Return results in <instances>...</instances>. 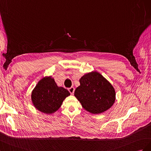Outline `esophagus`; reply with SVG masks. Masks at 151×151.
I'll use <instances>...</instances> for the list:
<instances>
[{"label": "esophagus", "mask_w": 151, "mask_h": 151, "mask_svg": "<svg viewBox=\"0 0 151 151\" xmlns=\"http://www.w3.org/2000/svg\"><path fill=\"white\" fill-rule=\"evenodd\" d=\"M68 90H69V92H70L71 94H73L75 92V88L74 87H71V88L68 89Z\"/></svg>", "instance_id": "esophagus-1"}]
</instances>
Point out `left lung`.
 <instances>
[{
    "label": "left lung",
    "instance_id": "1",
    "mask_svg": "<svg viewBox=\"0 0 151 151\" xmlns=\"http://www.w3.org/2000/svg\"><path fill=\"white\" fill-rule=\"evenodd\" d=\"M79 81L80 85L76 88L74 95L90 113H102L114 104L115 89L100 73L89 72L81 76Z\"/></svg>",
    "mask_w": 151,
    "mask_h": 151
}]
</instances>
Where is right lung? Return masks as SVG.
Listing matches in <instances>:
<instances>
[{
  "label": "right lung",
  "mask_w": 151,
  "mask_h": 151,
  "mask_svg": "<svg viewBox=\"0 0 151 151\" xmlns=\"http://www.w3.org/2000/svg\"><path fill=\"white\" fill-rule=\"evenodd\" d=\"M70 96L68 90L59 87L52 76L42 78L32 92L31 99L35 109L43 113L50 114L57 111L63 101Z\"/></svg>",
  "instance_id": "right-lung-1"
}]
</instances>
